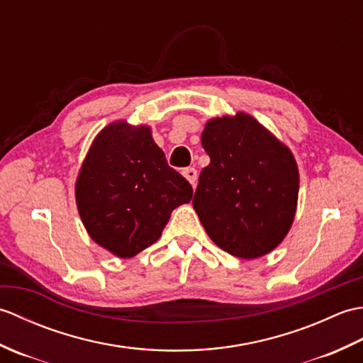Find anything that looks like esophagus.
<instances>
[{"label":"esophagus","instance_id":"34e87169","mask_svg":"<svg viewBox=\"0 0 363 363\" xmlns=\"http://www.w3.org/2000/svg\"><path fill=\"white\" fill-rule=\"evenodd\" d=\"M182 176L186 177V179L191 184V186L195 187L196 179H198V173H196L195 168H184V169H182Z\"/></svg>","mask_w":363,"mask_h":363}]
</instances>
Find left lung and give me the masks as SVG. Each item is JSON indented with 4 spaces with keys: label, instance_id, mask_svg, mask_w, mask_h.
Instances as JSON below:
<instances>
[{
    "label": "left lung",
    "instance_id": "left-lung-1",
    "mask_svg": "<svg viewBox=\"0 0 363 363\" xmlns=\"http://www.w3.org/2000/svg\"><path fill=\"white\" fill-rule=\"evenodd\" d=\"M201 143L211 164L199 174L194 207L207 235L240 259L272 252L296 213L299 172L293 152L245 112L211 118Z\"/></svg>",
    "mask_w": 363,
    "mask_h": 363
}]
</instances>
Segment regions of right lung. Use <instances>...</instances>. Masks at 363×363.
<instances>
[{"instance_id":"1","label":"right lung","mask_w":363,"mask_h":363,"mask_svg":"<svg viewBox=\"0 0 363 363\" xmlns=\"http://www.w3.org/2000/svg\"><path fill=\"white\" fill-rule=\"evenodd\" d=\"M76 206L91 240L120 259L157 242L169 215L194 190L168 167L151 128L113 121L99 130L79 168Z\"/></svg>"}]
</instances>
